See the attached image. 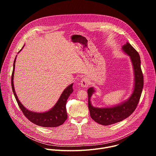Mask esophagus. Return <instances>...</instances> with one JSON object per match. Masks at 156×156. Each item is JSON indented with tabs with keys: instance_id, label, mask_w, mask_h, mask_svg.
Segmentation results:
<instances>
[{
	"instance_id": "esophagus-1",
	"label": "esophagus",
	"mask_w": 156,
	"mask_h": 156,
	"mask_svg": "<svg viewBox=\"0 0 156 156\" xmlns=\"http://www.w3.org/2000/svg\"><path fill=\"white\" fill-rule=\"evenodd\" d=\"M89 83H89V80L86 78H82L80 81V85L81 87H83L87 86L89 85Z\"/></svg>"
}]
</instances>
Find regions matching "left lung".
<instances>
[{"mask_svg":"<svg viewBox=\"0 0 156 156\" xmlns=\"http://www.w3.org/2000/svg\"><path fill=\"white\" fill-rule=\"evenodd\" d=\"M122 49L130 57L134 69L135 86L130 98L126 101L112 107L97 108L93 107L90 101L91 97L95 91L94 88L90 87L87 90L90 116L93 120L102 125L114 124L128 117L136 109L141 96L144 81L140 55L128 42L122 47Z\"/></svg>","mask_w":156,"mask_h":156,"instance_id":"1","label":"left lung"}]
</instances>
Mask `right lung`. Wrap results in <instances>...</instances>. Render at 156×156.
Masks as SVG:
<instances>
[{"instance_id":"obj_1","label":"right lung","mask_w":156,"mask_h":156,"mask_svg":"<svg viewBox=\"0 0 156 156\" xmlns=\"http://www.w3.org/2000/svg\"><path fill=\"white\" fill-rule=\"evenodd\" d=\"M24 47V46H23ZM23 49V48H22ZM19 51V52L21 51ZM16 57L13 62V69L12 74L11 84L13 93L18 106L25 116L32 123L43 127H56L62 125L67 119V113L66 110V104L70 95L73 93V84L69 85L63 91L56 104L50 110L44 113L33 112L27 109L18 100L15 91L13 86V74L15 70V63Z\"/></svg>"}]
</instances>
